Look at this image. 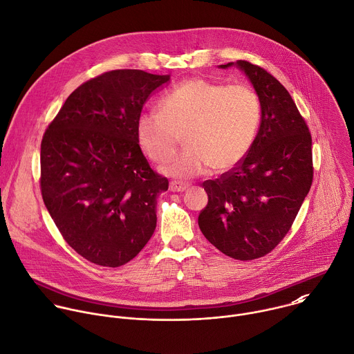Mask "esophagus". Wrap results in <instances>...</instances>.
<instances>
[{"label": "esophagus", "mask_w": 354, "mask_h": 354, "mask_svg": "<svg viewBox=\"0 0 354 354\" xmlns=\"http://www.w3.org/2000/svg\"><path fill=\"white\" fill-rule=\"evenodd\" d=\"M189 189V185L187 183H183V182H171L169 183V190L171 192H185V190H187Z\"/></svg>", "instance_id": "obj_1"}]
</instances>
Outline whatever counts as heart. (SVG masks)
<instances>
[{"instance_id": "1", "label": "heart", "mask_w": 354, "mask_h": 354, "mask_svg": "<svg viewBox=\"0 0 354 354\" xmlns=\"http://www.w3.org/2000/svg\"><path fill=\"white\" fill-rule=\"evenodd\" d=\"M158 112L138 118L136 138L154 162L171 158L183 136L185 151L161 167L162 174L187 179L208 167L219 174L238 165L249 153L260 124V101L246 84L192 77L158 101Z\"/></svg>"}]
</instances>
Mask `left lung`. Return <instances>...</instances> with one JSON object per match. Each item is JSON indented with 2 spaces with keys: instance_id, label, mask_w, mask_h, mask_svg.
<instances>
[{
  "instance_id": "8db88e82",
  "label": "left lung",
  "mask_w": 354,
  "mask_h": 354,
  "mask_svg": "<svg viewBox=\"0 0 354 354\" xmlns=\"http://www.w3.org/2000/svg\"><path fill=\"white\" fill-rule=\"evenodd\" d=\"M236 65L261 105L259 133L246 157L218 179L205 180L208 203L198 215L205 239L234 260L272 252L289 232L313 183L311 135L288 90L266 69Z\"/></svg>"
}]
</instances>
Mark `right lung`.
<instances>
[{"instance_id":"right-lung-1","label":"right lung","mask_w":354,"mask_h":354,"mask_svg":"<svg viewBox=\"0 0 354 354\" xmlns=\"http://www.w3.org/2000/svg\"><path fill=\"white\" fill-rule=\"evenodd\" d=\"M169 75L105 72L80 84L48 125L40 153L44 204L65 242L87 261L116 268L147 245L168 179L139 147L136 122Z\"/></svg>"}]
</instances>
